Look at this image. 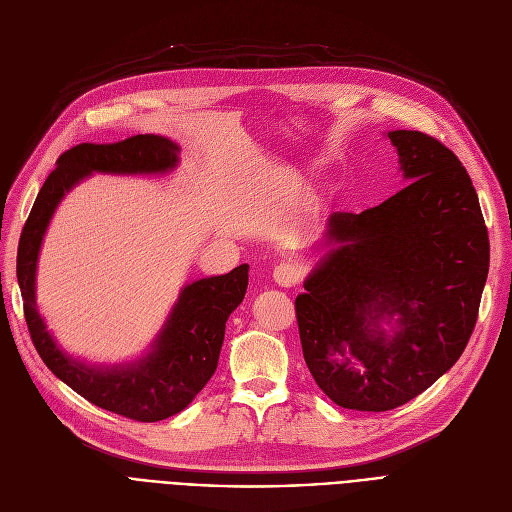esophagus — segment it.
<instances>
[{
	"label": "esophagus",
	"instance_id": "obj_1",
	"mask_svg": "<svg viewBox=\"0 0 512 512\" xmlns=\"http://www.w3.org/2000/svg\"><path fill=\"white\" fill-rule=\"evenodd\" d=\"M274 280L282 288H290L299 282V272L292 263H280L274 267Z\"/></svg>",
	"mask_w": 512,
	"mask_h": 512
}]
</instances>
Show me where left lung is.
<instances>
[{
  "mask_svg": "<svg viewBox=\"0 0 512 512\" xmlns=\"http://www.w3.org/2000/svg\"><path fill=\"white\" fill-rule=\"evenodd\" d=\"M407 186L361 213L336 211L330 251L297 307L303 357L338 407L390 411L432 386L473 334L490 240L473 182L448 147L392 130ZM395 319L393 334L381 321Z\"/></svg>",
  "mask_w": 512,
  "mask_h": 512,
  "instance_id": "8db88e82",
  "label": "left lung"
}]
</instances>
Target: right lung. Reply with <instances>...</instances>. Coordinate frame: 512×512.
I'll use <instances>...</instances> for the list:
<instances>
[{"mask_svg": "<svg viewBox=\"0 0 512 512\" xmlns=\"http://www.w3.org/2000/svg\"><path fill=\"white\" fill-rule=\"evenodd\" d=\"M178 153L176 143L157 134H137L107 145L83 143L68 149L41 186L22 228L16 257L26 326L43 363L95 407L143 423L180 413L209 382L218 367L226 321L245 299L249 265L242 263L230 274L186 284L151 351L139 361L95 367L68 357L47 332L37 309V259L53 211L72 186L93 172L164 174L178 166Z\"/></svg>", "mask_w": 512, "mask_h": 512, "instance_id": "1", "label": "right lung"}]
</instances>
